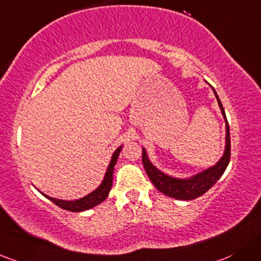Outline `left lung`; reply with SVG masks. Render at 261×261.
<instances>
[{
  "mask_svg": "<svg viewBox=\"0 0 261 261\" xmlns=\"http://www.w3.org/2000/svg\"><path fill=\"white\" fill-rule=\"evenodd\" d=\"M214 94H215L216 100H218L219 108L221 110V115L224 116L225 120V150L220 160L215 164L214 166L207 167L204 171H200L199 174H195L194 176L185 177V179H180V177L170 176L165 174L158 167L153 166V164L150 161L149 156H147L146 150L142 147V164H144L145 171H146L147 176L150 177L151 182L153 184L159 191L165 194L166 196L174 197L176 200H194L196 197L201 196L202 194L206 193L209 189L215 185V182L221 177L224 171L226 170L227 165L230 161V130L229 123H227L226 115H225L223 103H221L220 98L215 90L213 89Z\"/></svg>",
  "mask_w": 261,
  "mask_h": 261,
  "instance_id": "obj_1",
  "label": "left lung"
}]
</instances>
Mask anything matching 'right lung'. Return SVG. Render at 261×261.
Listing matches in <instances>:
<instances>
[{
    "label": "right lung",
    "instance_id": "obj_1",
    "mask_svg": "<svg viewBox=\"0 0 261 261\" xmlns=\"http://www.w3.org/2000/svg\"><path fill=\"white\" fill-rule=\"evenodd\" d=\"M122 149V145L121 146L117 147L115 150V152L112 153V158L110 160V164L106 169L105 172V176H103L102 182L97 186V189H95L94 191H91L90 194H87L86 196L81 197V199H76V200H61V199H56V197H51L46 194H42L43 196L47 197L48 200H51L54 204H56L57 206H60L61 209L67 210V211H73V213H80V211H85V210H89L92 209V207L97 206L98 204L103 201L106 197L109 196L110 190L112 188V175H114V169L115 165L117 163V159H119L120 152H121Z\"/></svg>",
    "mask_w": 261,
    "mask_h": 261
}]
</instances>
